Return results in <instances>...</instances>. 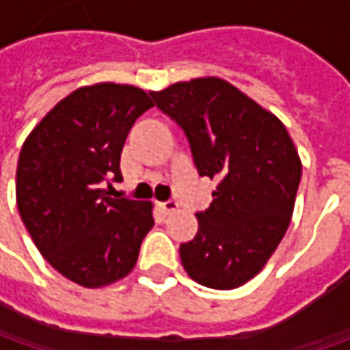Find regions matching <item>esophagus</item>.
I'll return each instance as SVG.
<instances>
[{
  "label": "esophagus",
  "mask_w": 350,
  "mask_h": 350,
  "mask_svg": "<svg viewBox=\"0 0 350 350\" xmlns=\"http://www.w3.org/2000/svg\"><path fill=\"white\" fill-rule=\"evenodd\" d=\"M179 208V202H175V200H167V202H159V210H161V214H171V212H175V210Z\"/></svg>",
  "instance_id": "esophagus-1"
}]
</instances>
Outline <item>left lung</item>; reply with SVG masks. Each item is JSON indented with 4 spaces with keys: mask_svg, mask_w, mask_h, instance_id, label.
Listing matches in <instances>:
<instances>
[{
    "mask_svg": "<svg viewBox=\"0 0 350 350\" xmlns=\"http://www.w3.org/2000/svg\"><path fill=\"white\" fill-rule=\"evenodd\" d=\"M183 128L200 177L216 179L214 200L196 212L198 232L181 243L189 276L232 290L257 275L288 230L302 163L284 124L220 77L152 91Z\"/></svg>",
    "mask_w": 350,
    "mask_h": 350,
    "instance_id": "8db88e82",
    "label": "left lung"
}]
</instances>
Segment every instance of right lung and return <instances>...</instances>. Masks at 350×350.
Here are the masks:
<instances>
[{
  "label": "right lung",
  "mask_w": 350,
  "mask_h": 350,
  "mask_svg": "<svg viewBox=\"0 0 350 350\" xmlns=\"http://www.w3.org/2000/svg\"><path fill=\"white\" fill-rule=\"evenodd\" d=\"M152 107L150 95L134 85L79 88L21 148V220L42 257L79 286L101 288L124 278L154 226L152 202L111 196V179L122 181L128 132Z\"/></svg>",
  "instance_id": "right-lung-1"
}]
</instances>
